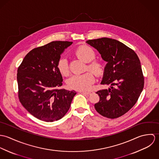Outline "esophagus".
<instances>
[{
  "mask_svg": "<svg viewBox=\"0 0 159 159\" xmlns=\"http://www.w3.org/2000/svg\"><path fill=\"white\" fill-rule=\"evenodd\" d=\"M83 93H84V94H86V95H90L92 93H93V91H88V92H84V91H83V92H81Z\"/></svg>",
  "mask_w": 159,
  "mask_h": 159,
  "instance_id": "1",
  "label": "esophagus"
}]
</instances>
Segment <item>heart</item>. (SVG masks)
Listing matches in <instances>:
<instances>
[{"label": "heart", "instance_id": "1", "mask_svg": "<svg viewBox=\"0 0 159 159\" xmlns=\"http://www.w3.org/2000/svg\"><path fill=\"white\" fill-rule=\"evenodd\" d=\"M75 54L78 59L86 63H88L87 68L96 75H100L103 73V64L99 61H93L95 57V54L91 48L86 46H81L76 49ZM57 69L62 75H68L69 68L66 58H61L59 61ZM94 82V75L92 72L88 71L81 75H73L68 79L67 84L68 87L72 89L85 91L89 90Z\"/></svg>", "mask_w": 159, "mask_h": 159}]
</instances>
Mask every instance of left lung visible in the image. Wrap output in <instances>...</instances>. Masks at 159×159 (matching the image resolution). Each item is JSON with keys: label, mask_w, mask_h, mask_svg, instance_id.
<instances>
[{"label": "left lung", "mask_w": 159, "mask_h": 159, "mask_svg": "<svg viewBox=\"0 0 159 159\" xmlns=\"http://www.w3.org/2000/svg\"><path fill=\"white\" fill-rule=\"evenodd\" d=\"M86 43L107 62L101 84L111 86L96 92L100 100L94 105L95 109L104 117H119L134 106L143 91L144 76L139 59L134 50L114 39L103 37Z\"/></svg>", "instance_id": "obj_1"}]
</instances>
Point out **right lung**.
Returning <instances> with one entry per match:
<instances>
[{
    "label": "right lung",
    "instance_id": "obj_1",
    "mask_svg": "<svg viewBox=\"0 0 159 159\" xmlns=\"http://www.w3.org/2000/svg\"><path fill=\"white\" fill-rule=\"evenodd\" d=\"M73 42L55 41L31 50L18 69V97L29 113L45 122L62 118L76 95L59 89L62 77L57 69L61 55Z\"/></svg>",
    "mask_w": 159,
    "mask_h": 159
}]
</instances>
